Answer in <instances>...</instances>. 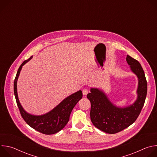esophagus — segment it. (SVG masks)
Listing matches in <instances>:
<instances>
[{"instance_id":"obj_1","label":"esophagus","mask_w":157,"mask_h":157,"mask_svg":"<svg viewBox=\"0 0 157 157\" xmlns=\"http://www.w3.org/2000/svg\"><path fill=\"white\" fill-rule=\"evenodd\" d=\"M87 93H88L87 89V88H84L83 90H82V94H83V96H86L87 94Z\"/></svg>"}]
</instances>
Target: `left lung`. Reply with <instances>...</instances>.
Wrapping results in <instances>:
<instances>
[{
    "label": "left lung",
    "mask_w": 157,
    "mask_h": 157,
    "mask_svg": "<svg viewBox=\"0 0 157 157\" xmlns=\"http://www.w3.org/2000/svg\"><path fill=\"white\" fill-rule=\"evenodd\" d=\"M126 61L130 70L138 78L137 98L131 105L117 107L112 102L100 89L92 87L87 98L90 101L91 120L98 129L113 134L122 131L136 121L144 105L147 93V82L140 63L127 55Z\"/></svg>",
    "instance_id": "obj_1"
}]
</instances>
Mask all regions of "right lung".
I'll return each mask as SVG.
<instances>
[{"instance_id":"obj_1","label":"right lung","mask_w":157,"mask_h":157,"mask_svg":"<svg viewBox=\"0 0 157 157\" xmlns=\"http://www.w3.org/2000/svg\"><path fill=\"white\" fill-rule=\"evenodd\" d=\"M32 57L33 56L27 60L24 61L19 67L13 83L14 94L21 116L27 124L32 128L42 133L52 135L59 132L68 122L72 110L78 102L82 98V91L79 90L71 94L64 99L52 110L44 114L36 116L28 113L21 106L19 101L17 84L22 66L29 62Z\"/></svg>"}]
</instances>
